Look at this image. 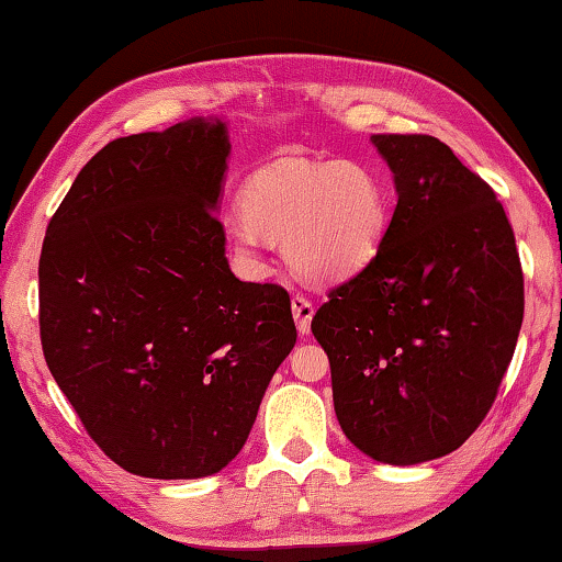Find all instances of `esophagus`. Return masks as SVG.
Segmentation results:
<instances>
[{
    "label": "esophagus",
    "mask_w": 562,
    "mask_h": 562,
    "mask_svg": "<svg viewBox=\"0 0 562 562\" xmlns=\"http://www.w3.org/2000/svg\"><path fill=\"white\" fill-rule=\"evenodd\" d=\"M313 315H315V307H313V303H310V300L300 297V295L292 297V317H295L300 335L310 333V321H313Z\"/></svg>",
    "instance_id": "esophagus-1"
}]
</instances>
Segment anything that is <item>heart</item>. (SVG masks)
<instances>
[{
  "instance_id": "1",
  "label": "heart",
  "mask_w": 562,
  "mask_h": 562,
  "mask_svg": "<svg viewBox=\"0 0 562 562\" xmlns=\"http://www.w3.org/2000/svg\"><path fill=\"white\" fill-rule=\"evenodd\" d=\"M245 222L227 227L234 252L259 267V237L282 245L288 262L317 282L353 278L379 257L391 224V191L368 161L282 156L239 191Z\"/></svg>"
}]
</instances>
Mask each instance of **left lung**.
Wrapping results in <instances>:
<instances>
[{"label":"left lung","instance_id":"1","mask_svg":"<svg viewBox=\"0 0 562 562\" xmlns=\"http://www.w3.org/2000/svg\"><path fill=\"white\" fill-rule=\"evenodd\" d=\"M393 173L379 257L313 317L342 434L383 464L447 457L497 396L522 328L505 209L434 136H371Z\"/></svg>","mask_w":562,"mask_h":562}]
</instances>
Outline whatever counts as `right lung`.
I'll return each mask as SVG.
<instances>
[{"mask_svg":"<svg viewBox=\"0 0 562 562\" xmlns=\"http://www.w3.org/2000/svg\"><path fill=\"white\" fill-rule=\"evenodd\" d=\"M229 154L220 115L115 138L42 245L49 373L98 447L150 480L222 472L297 340L288 292L229 270L216 220Z\"/></svg>","mask_w":562,"mask_h":562,"instance_id":"1","label":"right lung"}]
</instances>
